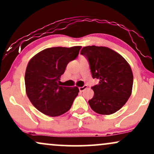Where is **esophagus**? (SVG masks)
Masks as SVG:
<instances>
[{
    "label": "esophagus",
    "mask_w": 154,
    "mask_h": 154,
    "mask_svg": "<svg viewBox=\"0 0 154 154\" xmlns=\"http://www.w3.org/2000/svg\"><path fill=\"white\" fill-rule=\"evenodd\" d=\"M88 88V86L86 85H85L84 86H83V87H79V91H81V92H83V91H84V90H85Z\"/></svg>",
    "instance_id": "1"
}]
</instances>
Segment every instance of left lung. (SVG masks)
<instances>
[{
  "instance_id": "8db88e82",
  "label": "left lung",
  "mask_w": 154,
  "mask_h": 154,
  "mask_svg": "<svg viewBox=\"0 0 154 154\" xmlns=\"http://www.w3.org/2000/svg\"><path fill=\"white\" fill-rule=\"evenodd\" d=\"M81 54L89 61L92 76L99 80L92 87L94 96L88 103L100 115H111L120 109L132 92L133 73L125 58L106 47H84Z\"/></svg>"
}]
</instances>
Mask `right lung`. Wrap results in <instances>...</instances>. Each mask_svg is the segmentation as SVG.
<instances>
[{"label": "right lung", "instance_id": "right-lung-1", "mask_svg": "<svg viewBox=\"0 0 154 154\" xmlns=\"http://www.w3.org/2000/svg\"><path fill=\"white\" fill-rule=\"evenodd\" d=\"M81 48H47L29 60L25 75V91L39 112L49 117H57L71 107L79 94V88L60 86L59 82L67 64L77 57Z\"/></svg>", "mask_w": 154, "mask_h": 154}]
</instances>
